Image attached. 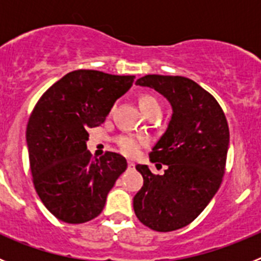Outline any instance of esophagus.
<instances>
[{
    "label": "esophagus",
    "mask_w": 261,
    "mask_h": 261,
    "mask_svg": "<svg viewBox=\"0 0 261 261\" xmlns=\"http://www.w3.org/2000/svg\"><path fill=\"white\" fill-rule=\"evenodd\" d=\"M135 162H132V161H128V168L129 170H133L135 168Z\"/></svg>",
    "instance_id": "1"
}]
</instances>
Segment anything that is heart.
Here are the masks:
<instances>
[{"label":"heart","instance_id":"obj_1","mask_svg":"<svg viewBox=\"0 0 261 261\" xmlns=\"http://www.w3.org/2000/svg\"><path fill=\"white\" fill-rule=\"evenodd\" d=\"M138 106L144 114L151 110H161L159 102L150 94H144L138 99ZM117 146L125 155L133 156L140 151L142 146L147 144V140L142 136H120L116 140Z\"/></svg>","mask_w":261,"mask_h":261}]
</instances>
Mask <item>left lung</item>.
Segmentation results:
<instances>
[{
    "instance_id": "8db88e82",
    "label": "left lung",
    "mask_w": 261,
    "mask_h": 261,
    "mask_svg": "<svg viewBox=\"0 0 261 261\" xmlns=\"http://www.w3.org/2000/svg\"><path fill=\"white\" fill-rule=\"evenodd\" d=\"M136 85L165 96L172 115L149 154L153 163L166 165L165 174L154 175L147 165L136 166L144 186L133 197V209L147 227L174 231L192 222L220 188L229 125L216 99L190 78L147 74Z\"/></svg>"
}]
</instances>
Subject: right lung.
Returning <instances> with one entry per match:
<instances>
[{"label": "right lung", "instance_id": "1", "mask_svg": "<svg viewBox=\"0 0 261 261\" xmlns=\"http://www.w3.org/2000/svg\"><path fill=\"white\" fill-rule=\"evenodd\" d=\"M135 75L74 70L43 94L26 130L34 186L45 208L66 223H84L102 213L108 192L126 170V159L107 151L91 158L87 129L105 123L130 89Z\"/></svg>", "mask_w": 261, "mask_h": 261}]
</instances>
